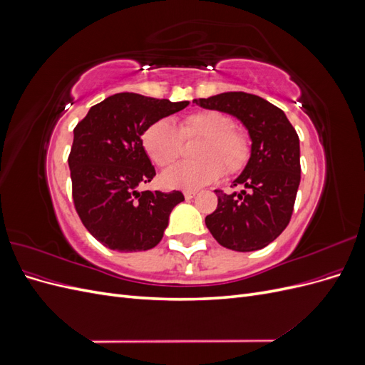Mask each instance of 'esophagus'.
Instances as JSON below:
<instances>
[{
	"mask_svg": "<svg viewBox=\"0 0 365 365\" xmlns=\"http://www.w3.org/2000/svg\"><path fill=\"white\" fill-rule=\"evenodd\" d=\"M196 192H184V197L185 200H192V197H195Z\"/></svg>",
	"mask_w": 365,
	"mask_h": 365,
	"instance_id": "34e87169",
	"label": "esophagus"
}]
</instances>
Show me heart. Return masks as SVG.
<instances>
[{"label":"heart","instance_id":"b5f03b06","mask_svg":"<svg viewBox=\"0 0 365 365\" xmlns=\"http://www.w3.org/2000/svg\"><path fill=\"white\" fill-rule=\"evenodd\" d=\"M235 128L231 115L202 109L185 115L178 128L168 118L152 121L143 132L141 145L153 163L165 168L181 155L182 138L204 137L196 150L201 160L178 163L161 175V182L168 189L197 190L219 180L224 168L228 175L245 169L251 157L250 138Z\"/></svg>","mask_w":365,"mask_h":365}]
</instances>
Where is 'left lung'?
I'll use <instances>...</instances> for the list:
<instances>
[{
	"label": "left lung",
	"instance_id": "1",
	"mask_svg": "<svg viewBox=\"0 0 365 365\" xmlns=\"http://www.w3.org/2000/svg\"><path fill=\"white\" fill-rule=\"evenodd\" d=\"M193 103L239 118L248 129L251 157L231 195L215 190L217 207L205 225L220 245L240 252L269 245L288 227L300 185V140L280 108L264 98L231 91Z\"/></svg>",
	"mask_w": 365,
	"mask_h": 365
}]
</instances>
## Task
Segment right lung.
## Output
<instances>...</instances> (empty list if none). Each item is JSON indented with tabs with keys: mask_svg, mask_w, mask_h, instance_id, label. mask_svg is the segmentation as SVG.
<instances>
[{
	"mask_svg": "<svg viewBox=\"0 0 365 365\" xmlns=\"http://www.w3.org/2000/svg\"><path fill=\"white\" fill-rule=\"evenodd\" d=\"M187 105L118 93L94 105L74 128L68 157L73 202L85 228L102 245L135 252L160 244L170 212L184 195L137 190L155 176L141 135L152 121Z\"/></svg>",
	"mask_w": 365,
	"mask_h": 365,
	"instance_id": "add662e5",
	"label": "right lung"
}]
</instances>
